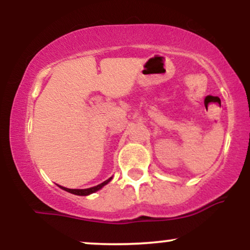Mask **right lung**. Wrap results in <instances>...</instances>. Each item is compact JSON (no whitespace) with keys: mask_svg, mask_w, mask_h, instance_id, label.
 I'll return each instance as SVG.
<instances>
[{"mask_svg":"<svg viewBox=\"0 0 250 250\" xmlns=\"http://www.w3.org/2000/svg\"><path fill=\"white\" fill-rule=\"evenodd\" d=\"M110 180H111V177H110V179H108L107 181H104V182H102L101 185H97V186H95V187L87 188V189H69V188L61 187V186H60V187H61V188L63 189V190L68 191V193L75 194V195H80V196H85V195H89V194H91V193H95V191L100 190V189H101V188L103 187V186L107 185V183H108Z\"/></svg>","mask_w":250,"mask_h":250,"instance_id":"right-lung-1","label":"right lung"}]
</instances>
